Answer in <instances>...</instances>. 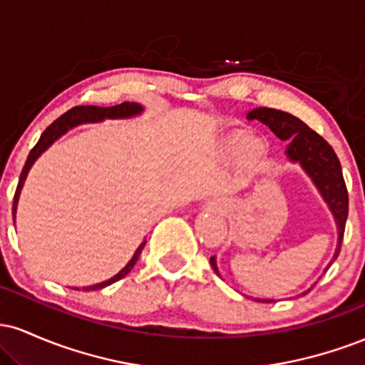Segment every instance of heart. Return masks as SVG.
Listing matches in <instances>:
<instances>
[{
  "instance_id": "b5f03b06",
  "label": "heart",
  "mask_w": 365,
  "mask_h": 365,
  "mask_svg": "<svg viewBox=\"0 0 365 365\" xmlns=\"http://www.w3.org/2000/svg\"><path fill=\"white\" fill-rule=\"evenodd\" d=\"M245 154L249 158H254V156H257L259 153H261V142L259 140H249V142H245Z\"/></svg>"
}]
</instances>
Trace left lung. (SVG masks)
Masks as SVG:
<instances>
[{
	"label": "left lung",
	"mask_w": 365,
	"mask_h": 365,
	"mask_svg": "<svg viewBox=\"0 0 365 365\" xmlns=\"http://www.w3.org/2000/svg\"><path fill=\"white\" fill-rule=\"evenodd\" d=\"M247 118L259 120L273 130L276 137L290 142L287 149L288 158L302 165V168L307 171L309 177L314 180V183L321 190L326 202L329 204L334 220H336L338 235H340L338 237L336 254H334V259H336L341 249L346 216H349V192H346L340 159H338L336 153L319 133L314 132L302 120L290 115V113L271 110V108H257V110L250 111ZM211 266L217 273L215 257H211ZM257 302H273V300L257 299Z\"/></svg>",
	"instance_id": "obj_1"
}]
</instances>
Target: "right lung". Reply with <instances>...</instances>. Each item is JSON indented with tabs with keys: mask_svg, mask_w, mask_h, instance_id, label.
Returning a JSON list of instances; mask_svg holds the SVG:
<instances>
[{
	"mask_svg": "<svg viewBox=\"0 0 365 365\" xmlns=\"http://www.w3.org/2000/svg\"><path fill=\"white\" fill-rule=\"evenodd\" d=\"M140 111H142V106H139V104H135V103H121V104H116V106H111V108L75 106V108H72V110L63 113L60 118L54 120L53 123L44 130L43 135H41L39 142H37L34 148H32L31 154H29V158H27V161H25V166H24L22 173H20L19 185H16V192H15L14 217H15L16 200H19L20 188H22V185H24V180H25V177H27V171L31 170L32 165H34L36 159L41 156V153H44V150L48 149L49 145H51L53 142L58 139V137L63 135V133H65L68 128H72V127H75V125L82 123V121L103 120V118H125V116H133V115H137V113H140ZM144 245H145V240L139 245V249L135 250L133 257L130 259V262L123 267V269L120 271L118 274L113 276V278L108 279V282H103V283H99V284H92V287H86V288H83V290H86V292H89V290H101V288L108 287V284H111V283H115V282H118V279L123 278V276H127L130 271H132V267L135 266L137 259H139V255L142 252V249H144Z\"/></svg>",
	"mask_w": 365,
	"mask_h": 365,
	"instance_id": "1",
	"label": "right lung"
}]
</instances>
